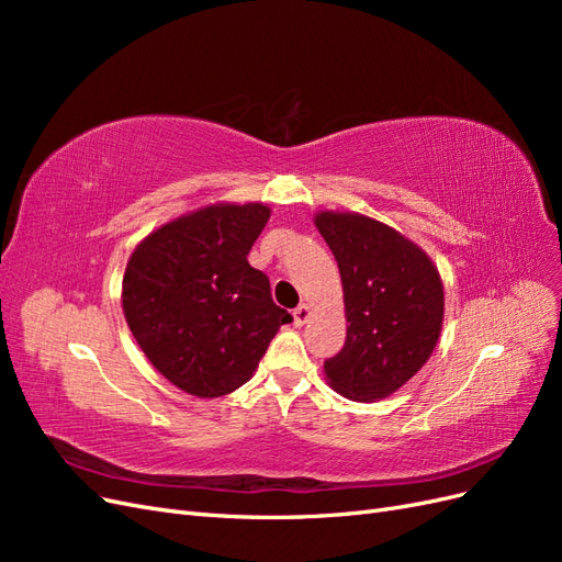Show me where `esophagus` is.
Wrapping results in <instances>:
<instances>
[{
  "mask_svg": "<svg viewBox=\"0 0 562 562\" xmlns=\"http://www.w3.org/2000/svg\"><path fill=\"white\" fill-rule=\"evenodd\" d=\"M310 314H312L310 304H300V307H295V310H293L295 326H304V323H307V318H310Z\"/></svg>",
  "mask_w": 562,
  "mask_h": 562,
  "instance_id": "obj_1",
  "label": "esophagus"
}]
</instances>
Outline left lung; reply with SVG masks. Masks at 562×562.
Returning a JSON list of instances; mask_svg holds the SVG:
<instances>
[{"instance_id": "1", "label": "left lung", "mask_w": 562, "mask_h": 562, "mask_svg": "<svg viewBox=\"0 0 562 562\" xmlns=\"http://www.w3.org/2000/svg\"><path fill=\"white\" fill-rule=\"evenodd\" d=\"M316 227L342 277L347 339L323 361L353 401L394 394L429 361L443 323V283L427 252L359 213H318Z\"/></svg>"}]
</instances>
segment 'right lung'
Masks as SVG:
<instances>
[{
  "mask_svg": "<svg viewBox=\"0 0 562 562\" xmlns=\"http://www.w3.org/2000/svg\"><path fill=\"white\" fill-rule=\"evenodd\" d=\"M267 220L262 203H220L151 232L131 255L122 293L128 328L149 363L187 394H232L293 321L246 258Z\"/></svg>",
  "mask_w": 562,
  "mask_h": 562,
  "instance_id": "right-lung-1",
  "label": "right lung"
}]
</instances>
